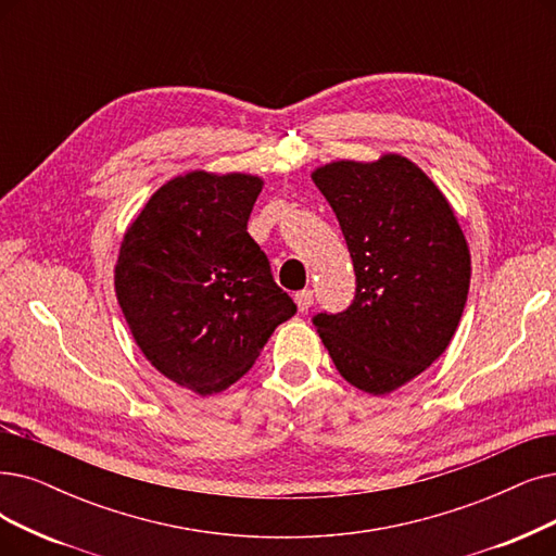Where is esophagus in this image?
<instances>
[{"mask_svg":"<svg viewBox=\"0 0 556 556\" xmlns=\"http://www.w3.org/2000/svg\"><path fill=\"white\" fill-rule=\"evenodd\" d=\"M313 301H315V296H313V292H309V290H301V292L294 294V303L299 307V313H305V309L313 305Z\"/></svg>","mask_w":556,"mask_h":556,"instance_id":"1","label":"esophagus"}]
</instances>
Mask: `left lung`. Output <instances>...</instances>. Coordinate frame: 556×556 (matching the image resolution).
<instances>
[{"label": "left lung", "instance_id": "8db88e82", "mask_svg": "<svg viewBox=\"0 0 556 556\" xmlns=\"http://www.w3.org/2000/svg\"><path fill=\"white\" fill-rule=\"evenodd\" d=\"M355 271L353 303L313 324L342 379L390 394L438 361L470 290V249L431 177L402 154L313 170Z\"/></svg>", "mask_w": 556, "mask_h": 556}]
</instances>
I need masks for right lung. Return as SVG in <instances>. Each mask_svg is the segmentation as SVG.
Masks as SVG:
<instances>
[{
	"mask_svg": "<svg viewBox=\"0 0 556 556\" xmlns=\"http://www.w3.org/2000/svg\"><path fill=\"white\" fill-rule=\"evenodd\" d=\"M262 187L249 173L177 175L121 243L114 285L131 338L154 369L201 396L239 381L296 313L247 230Z\"/></svg>",
	"mask_w": 556,
	"mask_h": 556,
	"instance_id": "add662e5",
	"label": "right lung"
}]
</instances>
